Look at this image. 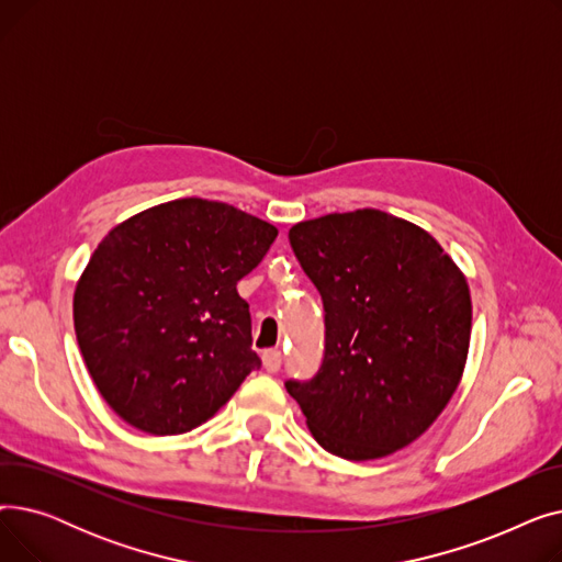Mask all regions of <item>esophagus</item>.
Instances as JSON below:
<instances>
[{
	"label": "esophagus",
	"instance_id": "1",
	"mask_svg": "<svg viewBox=\"0 0 562 562\" xmlns=\"http://www.w3.org/2000/svg\"><path fill=\"white\" fill-rule=\"evenodd\" d=\"M261 364H263V369L269 371V373L280 371V367H282L280 350H263V352H261Z\"/></svg>",
	"mask_w": 562,
	"mask_h": 562
}]
</instances>
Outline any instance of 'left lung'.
<instances>
[{
    "label": "left lung",
    "instance_id": "1",
    "mask_svg": "<svg viewBox=\"0 0 562 562\" xmlns=\"http://www.w3.org/2000/svg\"><path fill=\"white\" fill-rule=\"evenodd\" d=\"M289 241L326 307V356L286 392L333 456H392L432 426L460 385L467 278L424 227L380 210L296 223Z\"/></svg>",
    "mask_w": 562,
    "mask_h": 562
}]
</instances>
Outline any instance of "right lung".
Segmentation results:
<instances>
[{"label":"right lung","mask_w":562,"mask_h":562,"mask_svg":"<svg viewBox=\"0 0 562 562\" xmlns=\"http://www.w3.org/2000/svg\"><path fill=\"white\" fill-rule=\"evenodd\" d=\"M278 227L232 204L180 198L117 223L75 286L81 358L117 417L150 435L198 428L261 360L236 282Z\"/></svg>","instance_id":"obj_1"}]
</instances>
